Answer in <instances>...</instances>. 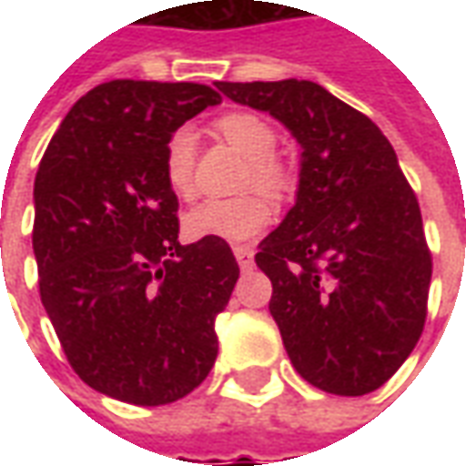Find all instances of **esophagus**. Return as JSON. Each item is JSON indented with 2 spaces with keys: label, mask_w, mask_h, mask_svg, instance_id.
<instances>
[{
  "label": "esophagus",
  "mask_w": 466,
  "mask_h": 466,
  "mask_svg": "<svg viewBox=\"0 0 466 466\" xmlns=\"http://www.w3.org/2000/svg\"><path fill=\"white\" fill-rule=\"evenodd\" d=\"M234 257H237V262H239V267H242L244 272H247V269H252V264H254L252 247H247V244H237V247H234Z\"/></svg>",
  "instance_id": "34e87169"
}]
</instances>
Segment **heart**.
Here are the masks:
<instances>
[{
  "instance_id": "b5f03b06",
  "label": "heart",
  "mask_w": 466,
  "mask_h": 466,
  "mask_svg": "<svg viewBox=\"0 0 466 466\" xmlns=\"http://www.w3.org/2000/svg\"><path fill=\"white\" fill-rule=\"evenodd\" d=\"M217 132L247 157L242 187H259L272 194L287 192L292 182L287 164L274 154L277 132L264 116L254 112H229L217 119ZM164 177L179 197L194 192V134L179 129L164 152ZM274 219V204L264 192H247L232 199H207L187 214L184 227L194 239L244 242L262 234Z\"/></svg>"
}]
</instances>
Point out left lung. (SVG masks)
<instances>
[{
	"mask_svg": "<svg viewBox=\"0 0 466 466\" xmlns=\"http://www.w3.org/2000/svg\"><path fill=\"white\" fill-rule=\"evenodd\" d=\"M302 144L297 204L254 257L294 370L317 390H380L420 342L431 252L417 194L370 116L307 79L217 82Z\"/></svg>",
	"mask_w": 466,
	"mask_h": 466,
	"instance_id": "obj_1",
	"label": "left lung"
}]
</instances>
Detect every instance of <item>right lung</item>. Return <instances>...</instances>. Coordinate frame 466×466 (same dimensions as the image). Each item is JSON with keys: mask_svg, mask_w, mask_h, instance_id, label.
<instances>
[{"mask_svg": "<svg viewBox=\"0 0 466 466\" xmlns=\"http://www.w3.org/2000/svg\"><path fill=\"white\" fill-rule=\"evenodd\" d=\"M219 102L194 82H105L69 109L39 162V297L79 380L127 404L182 400L217 360L214 319L239 264L222 239L179 244L164 152Z\"/></svg>", "mask_w": 466, "mask_h": 466, "instance_id": "add662e5", "label": "right lung"}]
</instances>
